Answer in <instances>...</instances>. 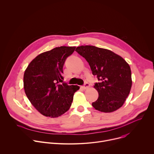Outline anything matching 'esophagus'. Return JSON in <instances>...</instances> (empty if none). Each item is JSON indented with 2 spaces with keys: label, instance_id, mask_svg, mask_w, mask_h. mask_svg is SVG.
<instances>
[{
  "label": "esophagus",
  "instance_id": "obj_1",
  "mask_svg": "<svg viewBox=\"0 0 154 154\" xmlns=\"http://www.w3.org/2000/svg\"><path fill=\"white\" fill-rule=\"evenodd\" d=\"M89 87H90V84L88 83H86L83 86H82V88L83 90H86V89L88 88Z\"/></svg>",
  "mask_w": 154,
  "mask_h": 154
}]
</instances>
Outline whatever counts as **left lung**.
<instances>
[{
    "label": "left lung",
    "mask_w": 154,
    "mask_h": 154,
    "mask_svg": "<svg viewBox=\"0 0 154 154\" xmlns=\"http://www.w3.org/2000/svg\"><path fill=\"white\" fill-rule=\"evenodd\" d=\"M75 51L88 62L93 74L100 80L94 86L99 97L93 102V106L104 113L117 110L124 103L132 85L129 64L121 56L106 49L81 46Z\"/></svg>",
    "instance_id": "obj_1"
}]
</instances>
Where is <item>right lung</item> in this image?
Returning a JSON list of instances; mask_svg holds the SVG:
<instances>
[{"instance_id": "1", "label": "right lung", "mask_w": 154, "mask_h": 154, "mask_svg": "<svg viewBox=\"0 0 154 154\" xmlns=\"http://www.w3.org/2000/svg\"><path fill=\"white\" fill-rule=\"evenodd\" d=\"M75 47L61 46L36 56L28 65L24 74L26 94L42 115L57 118L70 108L77 85L63 83V67Z\"/></svg>"}]
</instances>
